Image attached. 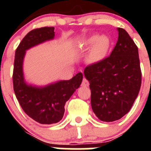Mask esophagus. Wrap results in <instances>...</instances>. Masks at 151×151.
I'll return each mask as SVG.
<instances>
[{
  "instance_id": "34e87169",
  "label": "esophagus",
  "mask_w": 151,
  "mask_h": 151,
  "mask_svg": "<svg viewBox=\"0 0 151 151\" xmlns=\"http://www.w3.org/2000/svg\"><path fill=\"white\" fill-rule=\"evenodd\" d=\"M82 86H83V87H88V86H89L88 81V80L86 79L85 78H84L83 80H82Z\"/></svg>"
}]
</instances>
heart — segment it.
I'll return each instance as SVG.
<instances>
[{
    "mask_svg": "<svg viewBox=\"0 0 151 151\" xmlns=\"http://www.w3.org/2000/svg\"><path fill=\"white\" fill-rule=\"evenodd\" d=\"M91 46L92 47L88 55V60L90 63H97L106 55L110 46V40L105 35H92L79 44L81 48H88Z\"/></svg>",
    "mask_w": 151,
    "mask_h": 151,
    "instance_id": "obj_1",
    "label": "heart"
}]
</instances>
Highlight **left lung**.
<instances>
[{
	"label": "left lung",
	"instance_id": "1",
	"mask_svg": "<svg viewBox=\"0 0 151 151\" xmlns=\"http://www.w3.org/2000/svg\"><path fill=\"white\" fill-rule=\"evenodd\" d=\"M110 57L84 70L90 83L92 110L100 120L113 122L128 113L138 97L141 72L138 47L125 29Z\"/></svg>",
	"mask_w": 151,
	"mask_h": 151
}]
</instances>
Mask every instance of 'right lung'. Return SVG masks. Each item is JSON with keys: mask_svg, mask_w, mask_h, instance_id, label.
<instances>
[{"mask_svg": "<svg viewBox=\"0 0 151 151\" xmlns=\"http://www.w3.org/2000/svg\"><path fill=\"white\" fill-rule=\"evenodd\" d=\"M54 27H43L29 32L23 38L15 53L13 82L16 97L29 117L40 124H53L63 119L66 102L82 84V73L69 80H60L45 86L26 82L23 61L26 50L54 38Z\"/></svg>", "mask_w": 151, "mask_h": 151, "instance_id": "1", "label": "right lung"}]
</instances>
